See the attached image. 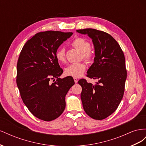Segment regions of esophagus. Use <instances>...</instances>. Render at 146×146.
Masks as SVG:
<instances>
[{
	"mask_svg": "<svg viewBox=\"0 0 146 146\" xmlns=\"http://www.w3.org/2000/svg\"><path fill=\"white\" fill-rule=\"evenodd\" d=\"M74 80L75 83H77V82H78V79H77V78H76V77H74Z\"/></svg>",
	"mask_w": 146,
	"mask_h": 146,
	"instance_id": "esophagus-1",
	"label": "esophagus"
}]
</instances>
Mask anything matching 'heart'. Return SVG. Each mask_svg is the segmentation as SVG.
<instances>
[{"label":"heart","mask_w":146,"mask_h":146,"mask_svg":"<svg viewBox=\"0 0 146 146\" xmlns=\"http://www.w3.org/2000/svg\"><path fill=\"white\" fill-rule=\"evenodd\" d=\"M72 46L82 53V57L88 63H91L93 60L95 54L94 50L90 47V42L88 39L83 38H77L71 43ZM55 57L59 63L66 61V52L64 47H60L55 53ZM86 66L84 63H73L67 66L64 69L66 76L74 77H81L85 72Z\"/></svg>","instance_id":"obj_1"}]
</instances>
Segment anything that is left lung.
Here are the masks:
<instances>
[{
    "mask_svg": "<svg viewBox=\"0 0 146 146\" xmlns=\"http://www.w3.org/2000/svg\"><path fill=\"white\" fill-rule=\"evenodd\" d=\"M77 32L92 39L94 62L87 71V77L97 79L96 85L85 79L78 82L82 88L81 99L88 116L102 120L116 111L123 98L127 78L125 56L117 42L110 34L92 29Z\"/></svg>",
    "mask_w": 146,
    "mask_h": 146,
    "instance_id": "8db88e82",
    "label": "left lung"
}]
</instances>
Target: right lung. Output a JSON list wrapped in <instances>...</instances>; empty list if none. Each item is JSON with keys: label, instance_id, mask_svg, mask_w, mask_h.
<instances>
[{"label": "right lung", "instance_id": "obj_1", "mask_svg": "<svg viewBox=\"0 0 146 146\" xmlns=\"http://www.w3.org/2000/svg\"><path fill=\"white\" fill-rule=\"evenodd\" d=\"M72 34L39 32L25 44L17 60L16 83L21 98L33 115L42 121L54 120L63 113L66 95L75 83L71 77L59 78L63 70L55 57L58 48Z\"/></svg>", "mask_w": 146, "mask_h": 146}]
</instances>
